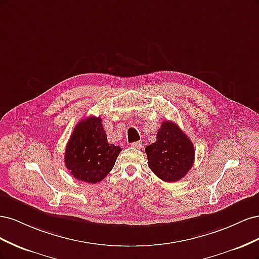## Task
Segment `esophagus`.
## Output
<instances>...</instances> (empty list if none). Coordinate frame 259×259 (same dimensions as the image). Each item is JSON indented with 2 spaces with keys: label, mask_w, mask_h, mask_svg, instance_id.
Instances as JSON below:
<instances>
[{
  "label": "esophagus",
  "mask_w": 259,
  "mask_h": 259,
  "mask_svg": "<svg viewBox=\"0 0 259 259\" xmlns=\"http://www.w3.org/2000/svg\"><path fill=\"white\" fill-rule=\"evenodd\" d=\"M144 146L143 142H135V143H132V147L133 148H136V149H142Z\"/></svg>",
  "instance_id": "34e87169"
}]
</instances>
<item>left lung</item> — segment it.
<instances>
[{"instance_id":"8db88e82","label":"left lung","mask_w":259,"mask_h":259,"mask_svg":"<svg viewBox=\"0 0 259 259\" xmlns=\"http://www.w3.org/2000/svg\"><path fill=\"white\" fill-rule=\"evenodd\" d=\"M148 165L160 179L175 183L193 165L194 147L191 140L171 121H164L155 143L145 148Z\"/></svg>"}]
</instances>
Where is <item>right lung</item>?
<instances>
[{"mask_svg": "<svg viewBox=\"0 0 259 259\" xmlns=\"http://www.w3.org/2000/svg\"><path fill=\"white\" fill-rule=\"evenodd\" d=\"M121 148L108 143L101 117L89 116L74 127L65 150V164L75 179L96 184L113 168Z\"/></svg>", "mask_w": 259, "mask_h": 259, "instance_id": "add662e5", "label": "right lung"}]
</instances>
